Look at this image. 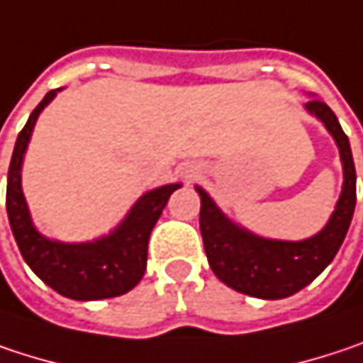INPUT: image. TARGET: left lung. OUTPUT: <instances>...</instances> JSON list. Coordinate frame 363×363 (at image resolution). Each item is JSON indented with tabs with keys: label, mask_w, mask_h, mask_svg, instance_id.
<instances>
[{
	"label": "left lung",
	"mask_w": 363,
	"mask_h": 363,
	"mask_svg": "<svg viewBox=\"0 0 363 363\" xmlns=\"http://www.w3.org/2000/svg\"><path fill=\"white\" fill-rule=\"evenodd\" d=\"M308 112L324 122L335 137L343 162V193L328 224L306 241H272L251 235L235 226L222 214L210 195L197 186L201 197L199 228L210 268L226 286L259 299H282L308 286L337 255L343 245L353 210H355V166L335 112L320 99L312 97L306 104Z\"/></svg>",
	"instance_id": "8db88e82"
}]
</instances>
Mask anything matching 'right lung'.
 Returning <instances> with one entry per match:
<instances>
[{
  "label": "right lung",
  "instance_id": "obj_1",
  "mask_svg": "<svg viewBox=\"0 0 363 363\" xmlns=\"http://www.w3.org/2000/svg\"><path fill=\"white\" fill-rule=\"evenodd\" d=\"M55 97L50 91L43 101L30 112L28 122L18 133L10 170L6 208L18 249L30 270L64 297L77 301H95L128 293L143 279L147 268V243L168 197L181 184H166L145 193L128 212L126 220L112 235L95 243H57L41 237L28 216V208L20 186L22 157L28 145L37 116Z\"/></svg>",
  "mask_w": 363,
  "mask_h": 363
}]
</instances>
